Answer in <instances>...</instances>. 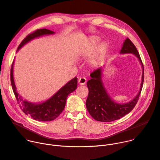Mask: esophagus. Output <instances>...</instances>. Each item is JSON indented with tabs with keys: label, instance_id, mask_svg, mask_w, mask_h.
<instances>
[{
	"label": "esophagus",
	"instance_id": "1",
	"mask_svg": "<svg viewBox=\"0 0 160 160\" xmlns=\"http://www.w3.org/2000/svg\"><path fill=\"white\" fill-rule=\"evenodd\" d=\"M78 82L80 85H84L86 84V82H87V79H86V78H81L79 79Z\"/></svg>",
	"mask_w": 160,
	"mask_h": 160
}]
</instances>
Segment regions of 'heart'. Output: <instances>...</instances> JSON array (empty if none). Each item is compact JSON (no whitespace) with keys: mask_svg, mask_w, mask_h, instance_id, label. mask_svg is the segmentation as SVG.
I'll use <instances>...</instances> for the list:
<instances>
[{"mask_svg":"<svg viewBox=\"0 0 160 160\" xmlns=\"http://www.w3.org/2000/svg\"><path fill=\"white\" fill-rule=\"evenodd\" d=\"M97 41H98V39L94 38L86 42L83 43L79 48V52L81 56L88 58L92 55L90 60V64L92 67H97L101 64L106 52V45L103 42L100 43V45L96 48L94 52H93Z\"/></svg>","mask_w":160,"mask_h":160,"instance_id":"heart-1","label":"heart"}]
</instances>
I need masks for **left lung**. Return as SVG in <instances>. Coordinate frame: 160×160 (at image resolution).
Returning <instances> with one entry per match:
<instances>
[{
    "instance_id": "1",
    "label": "left lung",
    "mask_w": 160,
    "mask_h": 160,
    "mask_svg": "<svg viewBox=\"0 0 160 160\" xmlns=\"http://www.w3.org/2000/svg\"><path fill=\"white\" fill-rule=\"evenodd\" d=\"M120 54H132L138 59L142 68V81L140 90L133 99L126 103H118L110 97L102 81L104 66L92 72L91 79L87 82L89 93L86 106L90 115L100 122H112L128 114L137 104L143 83V65L136 47L129 39L123 43Z\"/></svg>"
}]
</instances>
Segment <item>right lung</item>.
Masks as SVG:
<instances>
[{"label": "right lung", "mask_w": 160, "mask_h": 160, "mask_svg": "<svg viewBox=\"0 0 160 160\" xmlns=\"http://www.w3.org/2000/svg\"><path fill=\"white\" fill-rule=\"evenodd\" d=\"M55 32L54 31L47 29H42L36 31L35 32L29 34L21 42L18 47L17 51L34 39L40 38L43 36L53 34ZM14 63L15 59L11 69V82L16 99L23 113L31 116L32 119L38 121L47 122L56 119L63 111L68 95L76 90L78 78H74L67 82L63 87H61L52 96L48 98L46 101L38 103L32 102L27 101L26 99H24L23 97L17 92L13 77Z\"/></svg>", "instance_id": "obj_1"}]
</instances>
